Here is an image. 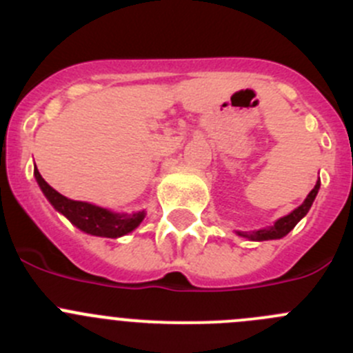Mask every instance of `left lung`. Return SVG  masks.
Instances as JSON below:
<instances>
[{
  "instance_id": "8db88e82",
  "label": "left lung",
  "mask_w": 353,
  "mask_h": 353,
  "mask_svg": "<svg viewBox=\"0 0 353 353\" xmlns=\"http://www.w3.org/2000/svg\"><path fill=\"white\" fill-rule=\"evenodd\" d=\"M319 186H321V183L318 181L314 186V190L307 194V198L304 199V203H302L301 206H297L294 212H290L288 215L276 220L272 227H266V229H259V230H252V232H237V236L245 237V239H249V241L282 239L283 236H287V234L290 232V230L294 229L299 222H301V219H304V216L307 215L309 208H311L312 201H314L316 194H318Z\"/></svg>"
}]
</instances>
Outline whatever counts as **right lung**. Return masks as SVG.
I'll list each match as a JSON object with an SVG mask.
<instances>
[{
    "mask_svg": "<svg viewBox=\"0 0 353 353\" xmlns=\"http://www.w3.org/2000/svg\"><path fill=\"white\" fill-rule=\"evenodd\" d=\"M34 176L49 203L85 234L117 239V237L126 236L131 230L137 229L141 220L145 219V212L130 213V215L128 213H114L108 208H101V206L90 205V203L74 201V199L63 196L61 193H58L54 188L46 183L37 167L34 169Z\"/></svg>",
    "mask_w": 353,
    "mask_h": 353,
    "instance_id": "add662e5",
    "label": "right lung"
}]
</instances>
